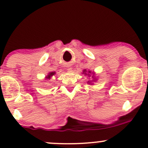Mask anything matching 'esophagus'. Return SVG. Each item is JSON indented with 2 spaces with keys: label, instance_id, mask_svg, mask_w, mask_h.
<instances>
[{
  "label": "esophagus",
  "instance_id": "34e87169",
  "mask_svg": "<svg viewBox=\"0 0 148 148\" xmlns=\"http://www.w3.org/2000/svg\"><path fill=\"white\" fill-rule=\"evenodd\" d=\"M71 69H72V68H70V67H68V69H67V70L71 71Z\"/></svg>",
  "mask_w": 148,
  "mask_h": 148
}]
</instances>
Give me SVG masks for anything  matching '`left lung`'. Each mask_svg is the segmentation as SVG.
<instances>
[{
    "instance_id": "1",
    "label": "left lung",
    "mask_w": 148,
    "mask_h": 148,
    "mask_svg": "<svg viewBox=\"0 0 148 148\" xmlns=\"http://www.w3.org/2000/svg\"><path fill=\"white\" fill-rule=\"evenodd\" d=\"M86 72V70H84V72ZM89 72V73H90V71H89V72ZM85 74H86V73H85Z\"/></svg>"
}]
</instances>
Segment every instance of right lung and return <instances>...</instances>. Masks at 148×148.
I'll return each mask as SVG.
<instances>
[{"label": "right lung", "mask_w": 148, "mask_h": 148, "mask_svg": "<svg viewBox=\"0 0 148 148\" xmlns=\"http://www.w3.org/2000/svg\"><path fill=\"white\" fill-rule=\"evenodd\" d=\"M56 74V72H51V73H49V75L47 76V79H50L52 77V76H53V75H54V74Z\"/></svg>", "instance_id": "1"}]
</instances>
